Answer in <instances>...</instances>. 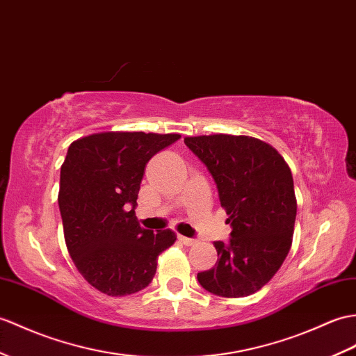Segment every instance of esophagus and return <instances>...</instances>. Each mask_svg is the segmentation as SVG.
<instances>
[{"instance_id":"1","label":"esophagus","mask_w":356,"mask_h":356,"mask_svg":"<svg viewBox=\"0 0 356 356\" xmlns=\"http://www.w3.org/2000/svg\"><path fill=\"white\" fill-rule=\"evenodd\" d=\"M179 241L181 244H185V245H194L197 243L194 238H188V236H184V235H179Z\"/></svg>"}]
</instances>
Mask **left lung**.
I'll list each match as a JSON object with an SVG mask.
<instances>
[{
    "mask_svg": "<svg viewBox=\"0 0 356 356\" xmlns=\"http://www.w3.org/2000/svg\"><path fill=\"white\" fill-rule=\"evenodd\" d=\"M186 147L216 180L232 227L216 241V267L197 275L216 296L245 297L266 285L291 249L297 202L291 170L276 148L252 136H188Z\"/></svg>",
    "mask_w": 356,
    "mask_h": 356,
    "instance_id": "obj_1",
    "label": "left lung"
}]
</instances>
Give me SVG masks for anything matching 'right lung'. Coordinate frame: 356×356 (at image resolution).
I'll return each mask as SVG.
<instances>
[{
	"instance_id": "right-lung-1",
	"label": "right lung",
	"mask_w": 356,
	"mask_h": 356,
	"mask_svg": "<svg viewBox=\"0 0 356 356\" xmlns=\"http://www.w3.org/2000/svg\"><path fill=\"white\" fill-rule=\"evenodd\" d=\"M177 134L103 131L70 145L60 168L59 208L66 249L88 284L107 296L134 294L152 282L172 230H147L135 216L145 165Z\"/></svg>"
}]
</instances>
